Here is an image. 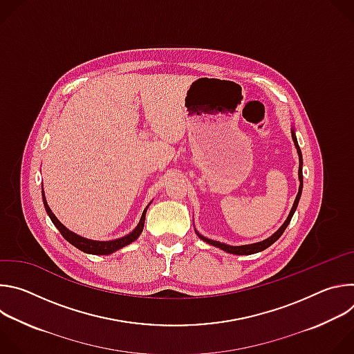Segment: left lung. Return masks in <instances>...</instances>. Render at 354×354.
Instances as JSON below:
<instances>
[{
	"label": "left lung",
	"mask_w": 354,
	"mask_h": 354,
	"mask_svg": "<svg viewBox=\"0 0 354 354\" xmlns=\"http://www.w3.org/2000/svg\"><path fill=\"white\" fill-rule=\"evenodd\" d=\"M291 136H292V140H294V144H295V148H297V153H298V157H299V168H298V178H299V189H298V194H297V197H295V201H294V205H292V209H291V212H290V214H288V217H287V220L284 221V224L270 236V238H268V239H265V241H262V242H257V243H250V245H242V246H231V245H225V243H221V242H217V241H212V239H209V238H205L203 235H200V234H197L201 239L203 241H206L207 243H210V245H214V246H217V248H220V249H223V250H225V252H228V254H234V255H252V254H258V252H261V250H265L266 248H269L272 243H274L281 235H283V232H284V230L287 228V225L290 224V221H291V217H292V214H294V212H295V209H297V206H298V201H299V197H301V192H302V154H301V149H299V145H298V142H297V137H295V133H294V130H291Z\"/></svg>",
	"instance_id": "left-lung-1"
}]
</instances>
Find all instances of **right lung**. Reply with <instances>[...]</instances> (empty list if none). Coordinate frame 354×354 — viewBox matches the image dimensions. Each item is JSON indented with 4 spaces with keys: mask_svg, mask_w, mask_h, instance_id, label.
<instances>
[{
    "mask_svg": "<svg viewBox=\"0 0 354 354\" xmlns=\"http://www.w3.org/2000/svg\"><path fill=\"white\" fill-rule=\"evenodd\" d=\"M41 194H43L44 209H46L48 217L52 218L53 224L59 228L60 234H62L71 245H74L75 248H78V249L82 250V252H86V254H92V255H109V254H112V252H115V250H118V249H120V248H123V246L131 243L133 241H136V239L140 236V234H141V231H142V228H144L145 210L142 212L141 220H140L138 225L134 228V231H131L129 235H126V236H123V238H119V239H115V241H92V239H86V238H82V236H80V235L71 232L70 230H67V228L56 218V216L52 213V210H50V207H48V205H47V201H46V198H44V192H43V190H41Z\"/></svg>",
    "mask_w": 354,
    "mask_h": 354,
    "instance_id": "add662e5",
    "label": "right lung"
}]
</instances>
